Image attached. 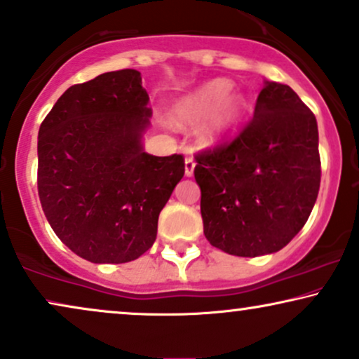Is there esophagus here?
Returning a JSON list of instances; mask_svg holds the SVG:
<instances>
[{
  "label": "esophagus",
  "mask_w": 359,
  "mask_h": 359,
  "mask_svg": "<svg viewBox=\"0 0 359 359\" xmlns=\"http://www.w3.org/2000/svg\"><path fill=\"white\" fill-rule=\"evenodd\" d=\"M193 171H194V159L193 156H187L184 158V175L193 176Z\"/></svg>",
  "instance_id": "34e87169"
}]
</instances>
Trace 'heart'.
Here are the masks:
<instances>
[{
    "instance_id": "heart-1",
    "label": "heart",
    "mask_w": 359,
    "mask_h": 359,
    "mask_svg": "<svg viewBox=\"0 0 359 359\" xmlns=\"http://www.w3.org/2000/svg\"><path fill=\"white\" fill-rule=\"evenodd\" d=\"M231 85L224 79L206 83L200 90L188 95L176 108L180 123L194 125L208 116L201 138L205 143H216L231 128L245 109V98L238 93H229Z\"/></svg>"
}]
</instances>
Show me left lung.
I'll return each instance as SVG.
<instances>
[{
	"instance_id": "8db88e82",
	"label": "left lung",
	"mask_w": 359,
	"mask_h": 359,
	"mask_svg": "<svg viewBox=\"0 0 359 359\" xmlns=\"http://www.w3.org/2000/svg\"><path fill=\"white\" fill-rule=\"evenodd\" d=\"M196 163L206 240L245 258L276 253L304 226L320 191L316 118L290 86L266 81L253 119Z\"/></svg>"
}]
</instances>
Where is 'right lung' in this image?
Here are the masks:
<instances>
[{"label":"right lung","instance_id":"obj_1","mask_svg":"<svg viewBox=\"0 0 359 359\" xmlns=\"http://www.w3.org/2000/svg\"><path fill=\"white\" fill-rule=\"evenodd\" d=\"M148 91L136 69L68 88L38 133V194L56 236L91 263H128L153 246L184 175L181 154L143 149Z\"/></svg>","mask_w":359,"mask_h":359}]
</instances>
